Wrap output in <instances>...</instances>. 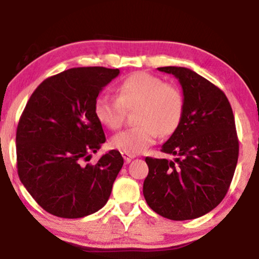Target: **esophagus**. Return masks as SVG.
Returning <instances> with one entry per match:
<instances>
[{
    "mask_svg": "<svg viewBox=\"0 0 259 259\" xmlns=\"http://www.w3.org/2000/svg\"><path fill=\"white\" fill-rule=\"evenodd\" d=\"M122 156L124 158V161L125 162H130L134 158H135V155H132V154H127V153H122Z\"/></svg>",
    "mask_w": 259,
    "mask_h": 259,
    "instance_id": "obj_1",
    "label": "esophagus"
}]
</instances>
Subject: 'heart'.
Listing matches in <instances>:
<instances>
[{"instance_id": "1", "label": "heart", "mask_w": 259, "mask_h": 259, "mask_svg": "<svg viewBox=\"0 0 259 259\" xmlns=\"http://www.w3.org/2000/svg\"><path fill=\"white\" fill-rule=\"evenodd\" d=\"M117 98L100 94L94 101V116L99 123L111 130L123 125L125 110H135V126L114 135L113 148L123 153H143L152 146L160 134L171 135L182 122L184 97L172 83L146 71H137L117 86Z\"/></svg>"}]
</instances>
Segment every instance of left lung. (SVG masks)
Segmentation results:
<instances>
[{"label":"left lung","mask_w":259,"mask_h":259,"mask_svg":"<svg viewBox=\"0 0 259 259\" xmlns=\"http://www.w3.org/2000/svg\"><path fill=\"white\" fill-rule=\"evenodd\" d=\"M158 70L178 78L184 113L161 147V152L177 156L175 161L146 158L149 172L143 196L163 218L192 220L218 207L230 189L239 155L233 111L224 92L194 70Z\"/></svg>","instance_id":"obj_1"}]
</instances>
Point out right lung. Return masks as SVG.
Masks as SVG:
<instances>
[{
    "mask_svg": "<svg viewBox=\"0 0 259 259\" xmlns=\"http://www.w3.org/2000/svg\"><path fill=\"white\" fill-rule=\"evenodd\" d=\"M119 69L71 68L47 78L26 104L16 130L19 178L50 214L78 219L104 207L124 160L110 150L82 165L105 142L94 101Z\"/></svg>",
    "mask_w": 259,
    "mask_h": 259,
    "instance_id": "add662e5",
    "label": "right lung"
}]
</instances>
